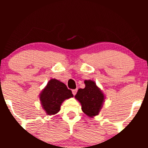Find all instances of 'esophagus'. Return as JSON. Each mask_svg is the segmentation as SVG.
<instances>
[{"label": "esophagus", "mask_w": 148, "mask_h": 148, "mask_svg": "<svg viewBox=\"0 0 148 148\" xmlns=\"http://www.w3.org/2000/svg\"><path fill=\"white\" fill-rule=\"evenodd\" d=\"M76 92H77V89H74V90H72V93L74 95H76Z\"/></svg>", "instance_id": "obj_1"}]
</instances>
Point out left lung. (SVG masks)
I'll return each instance as SVG.
<instances>
[{
  "mask_svg": "<svg viewBox=\"0 0 148 148\" xmlns=\"http://www.w3.org/2000/svg\"><path fill=\"white\" fill-rule=\"evenodd\" d=\"M86 87L79 89L75 97L82 106V111L88 116L92 117L99 113L103 101V95L92 81H85Z\"/></svg>",
  "mask_w": 148,
  "mask_h": 148,
  "instance_id": "obj_1",
  "label": "left lung"
}]
</instances>
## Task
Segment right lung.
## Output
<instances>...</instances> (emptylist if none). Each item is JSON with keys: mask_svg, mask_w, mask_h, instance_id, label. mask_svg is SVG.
I'll return each mask as SVG.
<instances>
[{"mask_svg": "<svg viewBox=\"0 0 148 148\" xmlns=\"http://www.w3.org/2000/svg\"><path fill=\"white\" fill-rule=\"evenodd\" d=\"M72 97V90L65 84L58 80L51 79L42 92L40 100L47 114L53 115L60 111L61 103L64 99Z\"/></svg>", "mask_w": 148, "mask_h": 148, "instance_id": "add662e5", "label": "right lung"}]
</instances>
